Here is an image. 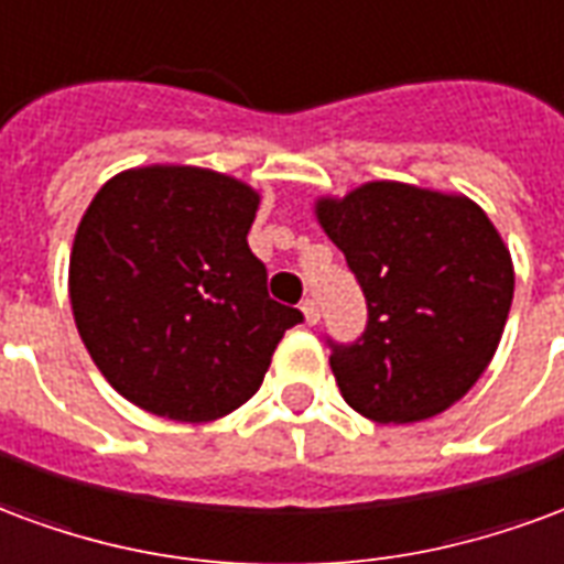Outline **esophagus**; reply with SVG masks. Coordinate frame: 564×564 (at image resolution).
Wrapping results in <instances>:
<instances>
[{
  "instance_id": "1",
  "label": "esophagus",
  "mask_w": 564,
  "mask_h": 564,
  "mask_svg": "<svg viewBox=\"0 0 564 564\" xmlns=\"http://www.w3.org/2000/svg\"><path fill=\"white\" fill-rule=\"evenodd\" d=\"M300 310H303V318H306V324L322 322V312H318V303H315V300H303V303H300Z\"/></svg>"
}]
</instances>
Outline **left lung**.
Masks as SVG:
<instances>
[{
  "mask_svg": "<svg viewBox=\"0 0 564 564\" xmlns=\"http://www.w3.org/2000/svg\"><path fill=\"white\" fill-rule=\"evenodd\" d=\"M315 216L343 249L369 322L333 345L343 400L376 423L451 409L490 367L513 300L508 246L466 195L376 180L318 197Z\"/></svg>",
  "mask_w": 564,
  "mask_h": 564,
  "instance_id": "obj_1",
  "label": "left lung"
}]
</instances>
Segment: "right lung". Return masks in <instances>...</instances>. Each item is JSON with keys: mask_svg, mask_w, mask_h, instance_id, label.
Segmentation results:
<instances>
[{"mask_svg": "<svg viewBox=\"0 0 564 564\" xmlns=\"http://www.w3.org/2000/svg\"><path fill=\"white\" fill-rule=\"evenodd\" d=\"M261 195L192 164L110 176L77 225L68 297L110 388L180 423L231 414L261 388L294 306L249 249Z\"/></svg>", "mask_w": 564, "mask_h": 564, "instance_id": "obj_1", "label": "right lung"}]
</instances>
